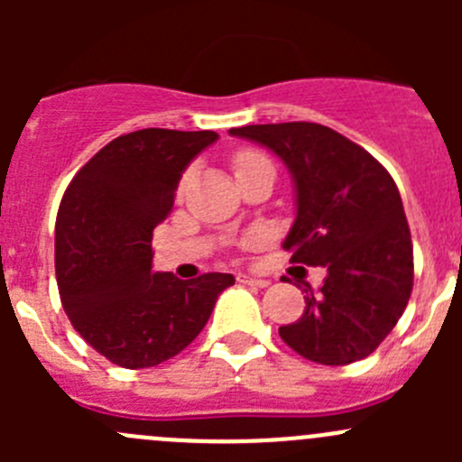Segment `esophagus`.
Listing matches in <instances>:
<instances>
[{
  "label": "esophagus",
  "instance_id": "34e87169",
  "mask_svg": "<svg viewBox=\"0 0 462 462\" xmlns=\"http://www.w3.org/2000/svg\"><path fill=\"white\" fill-rule=\"evenodd\" d=\"M236 282L248 283V286H257V288H265L270 283L268 279H257V277H253V274H245V273L236 274Z\"/></svg>",
  "mask_w": 462,
  "mask_h": 462
}]
</instances>
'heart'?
<instances>
[{"label":"heart","mask_w":462,"mask_h":462,"mask_svg":"<svg viewBox=\"0 0 462 462\" xmlns=\"http://www.w3.org/2000/svg\"><path fill=\"white\" fill-rule=\"evenodd\" d=\"M261 162H268V158H265L263 153L253 152V149H244V152H239L235 156L236 176L244 174V171H248V170H253V167L261 165ZM185 180H188V179H183V185H185Z\"/></svg>","instance_id":"obj_1"}]
</instances>
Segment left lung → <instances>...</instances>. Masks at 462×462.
I'll use <instances>...</instances> for the list:
<instances>
[{
	"label": "left lung",
	"instance_id": "1",
	"mask_svg": "<svg viewBox=\"0 0 462 462\" xmlns=\"http://www.w3.org/2000/svg\"><path fill=\"white\" fill-rule=\"evenodd\" d=\"M277 153L295 183L297 217L283 241L295 263L324 265L304 315L282 326L301 357L342 366L371 356L393 330L413 288V245L389 171L360 144L318 123L230 129Z\"/></svg>",
	"mask_w": 462,
	"mask_h": 462
}]
</instances>
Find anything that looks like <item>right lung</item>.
<instances>
[{
  "label": "right lung",
  "instance_id": "add662e5",
  "mask_svg": "<svg viewBox=\"0 0 462 462\" xmlns=\"http://www.w3.org/2000/svg\"><path fill=\"white\" fill-rule=\"evenodd\" d=\"M217 132L141 129L114 138L73 176L55 221V277L73 328L125 369L179 356L235 283L152 270L153 227L174 208L180 174Z\"/></svg>",
  "mask_w": 462,
  "mask_h": 462
}]
</instances>
